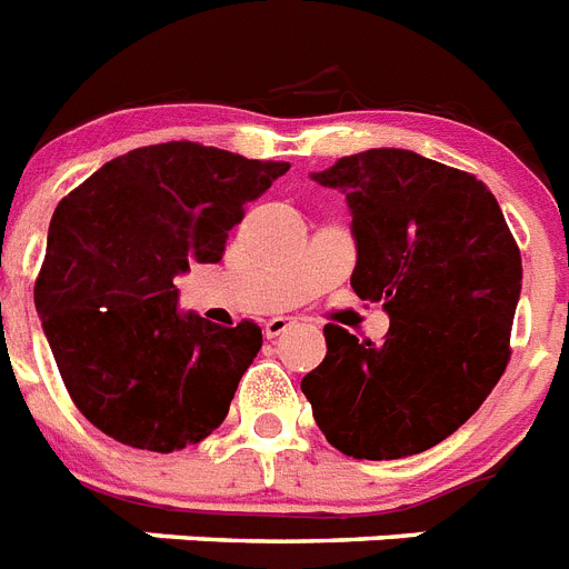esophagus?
Returning <instances> with one entry per match:
<instances>
[{
	"label": "esophagus",
	"mask_w": 569,
	"mask_h": 569,
	"mask_svg": "<svg viewBox=\"0 0 569 569\" xmlns=\"http://www.w3.org/2000/svg\"><path fill=\"white\" fill-rule=\"evenodd\" d=\"M290 319H281V317H276V319H267L264 322V337L267 339H279L281 333L284 331H290Z\"/></svg>",
	"instance_id": "34e87169"
}]
</instances>
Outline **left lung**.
Returning <instances> with one entry per match:
<instances>
[{"mask_svg":"<svg viewBox=\"0 0 569 569\" xmlns=\"http://www.w3.org/2000/svg\"><path fill=\"white\" fill-rule=\"evenodd\" d=\"M351 207L359 299L382 302L380 345L325 325L302 380L328 443L357 460L420 455L480 409L509 362L521 250L475 174L406 149H368L313 174Z\"/></svg>","mask_w":569,"mask_h":569,"instance_id":"8db88e82","label":"left lung"}]
</instances>
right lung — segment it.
Returning a JSON list of instances; mask_svg holds the SVG:
<instances>
[{"mask_svg": "<svg viewBox=\"0 0 569 569\" xmlns=\"http://www.w3.org/2000/svg\"><path fill=\"white\" fill-rule=\"evenodd\" d=\"M288 169L169 140L109 160L57 203L33 305L91 426L167 455L224 423L261 328L181 317L174 276L221 261L247 203Z\"/></svg>", "mask_w": 569, "mask_h": 569, "instance_id": "right-lung-1", "label": "right lung"}]
</instances>
